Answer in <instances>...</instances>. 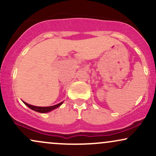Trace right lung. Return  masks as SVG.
Masks as SVG:
<instances>
[{
	"mask_svg": "<svg viewBox=\"0 0 156 156\" xmlns=\"http://www.w3.org/2000/svg\"><path fill=\"white\" fill-rule=\"evenodd\" d=\"M62 103H63V102H62V103H58V104L52 105V106H48V107L35 106V105H30V104H28V103H25V104H26L27 106L28 107V108H30L31 109H32V110L35 111V112H39V113H47V112H51V111H52V110H53V109L58 108V107H59L60 105L62 104Z\"/></svg>",
	"mask_w": 156,
	"mask_h": 156,
	"instance_id": "right-lung-1",
	"label": "right lung"
}]
</instances>
